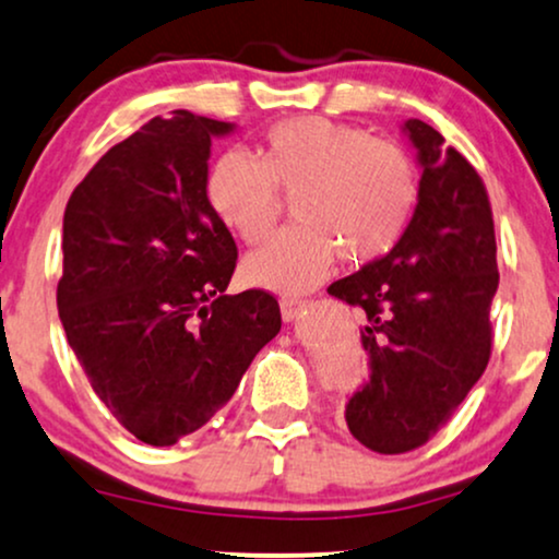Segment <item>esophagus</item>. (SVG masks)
I'll list each match as a JSON object with an SVG mask.
<instances>
[{"label": "esophagus", "instance_id": "34e87169", "mask_svg": "<svg viewBox=\"0 0 559 559\" xmlns=\"http://www.w3.org/2000/svg\"><path fill=\"white\" fill-rule=\"evenodd\" d=\"M306 306H308V302L300 300V298H282V300H280L282 319H285L287 323L295 321L302 311H306Z\"/></svg>", "mask_w": 559, "mask_h": 559}]
</instances>
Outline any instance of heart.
<instances>
[{
    "label": "heart",
    "mask_w": 559,
    "mask_h": 559,
    "mask_svg": "<svg viewBox=\"0 0 559 559\" xmlns=\"http://www.w3.org/2000/svg\"><path fill=\"white\" fill-rule=\"evenodd\" d=\"M290 197L295 225L246 259L251 285L306 293L332 272L336 257L362 266L385 257L417 206V168L396 142L360 127L298 116L264 134L261 160L240 150L212 165L206 197L248 246L272 236Z\"/></svg>",
    "instance_id": "obj_1"
}]
</instances>
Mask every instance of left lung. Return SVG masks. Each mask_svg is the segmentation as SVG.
<instances>
[{"instance_id":"1","label":"left lung","mask_w":559,"mask_h":559,"mask_svg":"<svg viewBox=\"0 0 559 559\" xmlns=\"http://www.w3.org/2000/svg\"><path fill=\"white\" fill-rule=\"evenodd\" d=\"M404 129L423 165L415 215L383 259L329 287L362 311L370 357V383L344 419L365 448L389 456L425 445L485 373L500 282L477 168L430 123L409 119Z\"/></svg>"}]
</instances>
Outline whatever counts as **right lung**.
<instances>
[{
  "label": "right lung",
  "mask_w": 559,
  "mask_h": 559,
  "mask_svg": "<svg viewBox=\"0 0 559 559\" xmlns=\"http://www.w3.org/2000/svg\"><path fill=\"white\" fill-rule=\"evenodd\" d=\"M230 129L155 116L90 168L64 210L67 342L100 402L150 445L210 423L282 326L272 293L225 295L238 246L206 197V160Z\"/></svg>",
  "instance_id": "obj_1"
}]
</instances>
